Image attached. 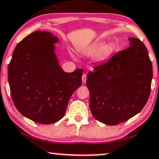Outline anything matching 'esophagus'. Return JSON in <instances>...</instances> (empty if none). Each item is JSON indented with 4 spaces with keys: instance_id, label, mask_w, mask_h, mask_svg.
<instances>
[{
    "instance_id": "1",
    "label": "esophagus",
    "mask_w": 159,
    "mask_h": 159,
    "mask_svg": "<svg viewBox=\"0 0 159 159\" xmlns=\"http://www.w3.org/2000/svg\"><path fill=\"white\" fill-rule=\"evenodd\" d=\"M82 80H83V83H86V80H87V75H86L85 74H83V76H82Z\"/></svg>"
}]
</instances>
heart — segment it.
I'll list each match as a JSON object with an SVG mask.
<instances>
[{
    "label": "heart",
    "instance_id": "obj_1",
    "mask_svg": "<svg viewBox=\"0 0 159 159\" xmlns=\"http://www.w3.org/2000/svg\"><path fill=\"white\" fill-rule=\"evenodd\" d=\"M114 51L115 46L112 43L105 45L104 43H97L87 50V54L90 56H93L99 52L97 56V60L101 62L104 61L112 55Z\"/></svg>",
    "mask_w": 159,
    "mask_h": 159
}]
</instances>
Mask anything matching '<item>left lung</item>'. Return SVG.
<instances>
[{
    "label": "left lung",
    "instance_id": "1",
    "mask_svg": "<svg viewBox=\"0 0 159 159\" xmlns=\"http://www.w3.org/2000/svg\"><path fill=\"white\" fill-rule=\"evenodd\" d=\"M130 46L94 67L87 76L90 108L103 124L116 125L139 113L150 93L152 66L148 49L138 38Z\"/></svg>",
    "mask_w": 159,
    "mask_h": 159
}]
</instances>
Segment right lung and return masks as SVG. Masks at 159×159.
I'll return each mask as SVG.
<instances>
[{
	"instance_id": "add662e5",
	"label": "right lung",
	"mask_w": 159,
	"mask_h": 159,
	"mask_svg": "<svg viewBox=\"0 0 159 159\" xmlns=\"http://www.w3.org/2000/svg\"><path fill=\"white\" fill-rule=\"evenodd\" d=\"M58 42L50 32H33L17 45L8 66L15 106L40 124L60 120L71 95L82 85L83 69L67 73L59 65L54 45Z\"/></svg>"
}]
</instances>
